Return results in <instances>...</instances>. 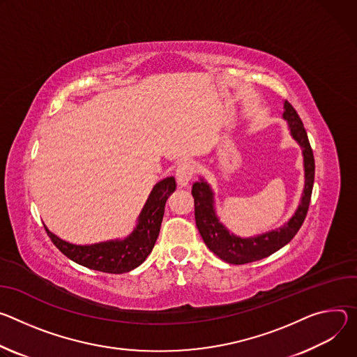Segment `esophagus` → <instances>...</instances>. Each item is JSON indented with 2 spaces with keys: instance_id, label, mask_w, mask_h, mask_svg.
<instances>
[{
  "instance_id": "obj_1",
  "label": "esophagus",
  "mask_w": 357,
  "mask_h": 357,
  "mask_svg": "<svg viewBox=\"0 0 357 357\" xmlns=\"http://www.w3.org/2000/svg\"><path fill=\"white\" fill-rule=\"evenodd\" d=\"M192 173H194V166L190 162H183L178 165L177 170H176V180H177V185L180 188L187 187L192 178Z\"/></svg>"
}]
</instances>
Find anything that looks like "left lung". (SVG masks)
<instances>
[{
	"mask_svg": "<svg viewBox=\"0 0 357 357\" xmlns=\"http://www.w3.org/2000/svg\"><path fill=\"white\" fill-rule=\"evenodd\" d=\"M282 117L288 125L292 139L302 149L305 173V184L299 204L292 217L285 224L254 236H247V238L245 236L235 235L220 221L217 215L214 197L215 194L210 183L204 177H199V181L192 184L191 192L194 197V214L197 228H199L210 251H213L218 258L228 264L243 265L259 261L281 250L296 235L306 217L314 180L313 153L301 117L298 116L292 105L287 100L284 102Z\"/></svg>",
	"mask_w": 357,
	"mask_h": 357,
	"instance_id": "obj_1",
	"label": "left lung"
}]
</instances>
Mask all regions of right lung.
Returning <instances> with one entry per match:
<instances>
[{
    "label": "right lung",
    "instance_id": "obj_1",
    "mask_svg": "<svg viewBox=\"0 0 357 357\" xmlns=\"http://www.w3.org/2000/svg\"><path fill=\"white\" fill-rule=\"evenodd\" d=\"M174 190V177H166L155 183L137 217L136 227L125 238L76 245L59 238L47 225L45 229L54 245L73 262L93 271L125 273L142 265L151 252L160 232L166 202Z\"/></svg>",
    "mask_w": 357,
    "mask_h": 357
}]
</instances>
